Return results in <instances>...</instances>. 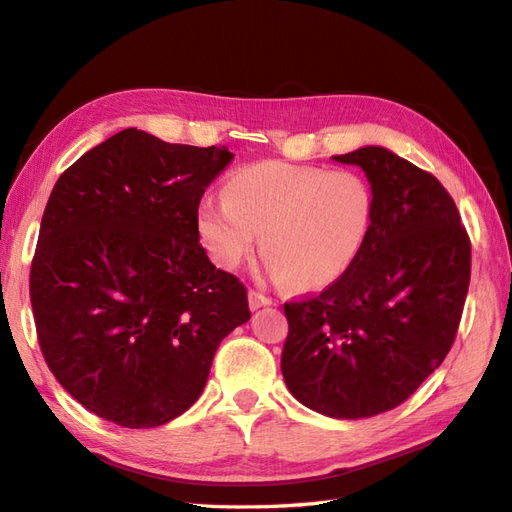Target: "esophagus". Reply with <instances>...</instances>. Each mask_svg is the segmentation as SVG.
<instances>
[{
	"label": "esophagus",
	"instance_id": "esophagus-1",
	"mask_svg": "<svg viewBox=\"0 0 512 512\" xmlns=\"http://www.w3.org/2000/svg\"><path fill=\"white\" fill-rule=\"evenodd\" d=\"M268 305H272V298L259 294L255 290L248 292V307H251V311H257L259 307H268Z\"/></svg>",
	"mask_w": 512,
	"mask_h": 512
}]
</instances>
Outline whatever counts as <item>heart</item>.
<instances>
[{
  "instance_id": "obj_1",
  "label": "heart",
  "mask_w": 512,
  "mask_h": 512,
  "mask_svg": "<svg viewBox=\"0 0 512 512\" xmlns=\"http://www.w3.org/2000/svg\"><path fill=\"white\" fill-rule=\"evenodd\" d=\"M374 214V192L361 175L266 160L235 170L227 196L207 194L196 227L222 270L238 268L261 233L266 277L313 292L335 285L357 264Z\"/></svg>"
}]
</instances>
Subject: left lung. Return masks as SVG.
<instances>
[{
	"label": "left lung",
	"mask_w": 512,
	"mask_h": 512,
	"mask_svg": "<svg viewBox=\"0 0 512 512\" xmlns=\"http://www.w3.org/2000/svg\"><path fill=\"white\" fill-rule=\"evenodd\" d=\"M333 160L368 177L374 229L344 279L285 303L281 372L311 411L361 419L396 409L450 352L471 246L452 196L426 170L374 144Z\"/></svg>",
	"instance_id": "8db88e82"
}]
</instances>
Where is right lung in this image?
I'll use <instances>...</instances> for the list:
<instances>
[{
	"mask_svg": "<svg viewBox=\"0 0 512 512\" xmlns=\"http://www.w3.org/2000/svg\"><path fill=\"white\" fill-rule=\"evenodd\" d=\"M233 160L129 127L56 181L30 272L43 357L88 411L155 428L199 400L244 285L199 244L196 209Z\"/></svg>",
	"mask_w": 512,
	"mask_h": 512,
	"instance_id": "add662e5",
	"label": "right lung"
}]
</instances>
